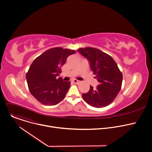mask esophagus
Masks as SVG:
<instances>
[{"mask_svg":"<svg viewBox=\"0 0 152 152\" xmlns=\"http://www.w3.org/2000/svg\"><path fill=\"white\" fill-rule=\"evenodd\" d=\"M73 83H76V84H77V83H79L80 82L79 80H76V79H73Z\"/></svg>","mask_w":152,"mask_h":152,"instance_id":"34e87169","label":"esophagus"}]
</instances>
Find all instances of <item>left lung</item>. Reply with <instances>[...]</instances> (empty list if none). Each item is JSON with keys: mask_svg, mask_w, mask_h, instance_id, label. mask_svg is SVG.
I'll use <instances>...</instances> for the list:
<instances>
[{"mask_svg": "<svg viewBox=\"0 0 152 152\" xmlns=\"http://www.w3.org/2000/svg\"><path fill=\"white\" fill-rule=\"evenodd\" d=\"M77 51L90 62L91 69L99 82L96 89L90 86L82 94L83 100L91 106L100 108L110 104L121 90L123 75L113 58L99 49L87 47Z\"/></svg>", "mask_w": 152, "mask_h": 152, "instance_id": "left-lung-1", "label": "left lung"}]
</instances>
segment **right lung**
<instances>
[{"label": "right lung", "mask_w": 152, "mask_h": 152, "mask_svg": "<svg viewBox=\"0 0 152 152\" xmlns=\"http://www.w3.org/2000/svg\"><path fill=\"white\" fill-rule=\"evenodd\" d=\"M76 53L74 50L55 48L42 53L33 61L26 78L31 94L41 103L52 106L66 97L70 82L56 78L67 57Z\"/></svg>", "instance_id": "right-lung-1"}]
</instances>
